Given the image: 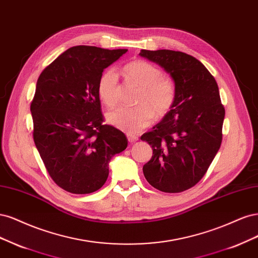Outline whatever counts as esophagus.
Here are the masks:
<instances>
[{
    "label": "esophagus",
    "instance_id": "esophagus-1",
    "mask_svg": "<svg viewBox=\"0 0 258 258\" xmlns=\"http://www.w3.org/2000/svg\"><path fill=\"white\" fill-rule=\"evenodd\" d=\"M126 136H127V140L130 141L131 144L135 143V141H137V140H138V137H137L136 135H133V134H127Z\"/></svg>",
    "mask_w": 258,
    "mask_h": 258
}]
</instances>
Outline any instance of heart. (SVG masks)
Returning a JSON list of instances; mask_svg holds the SVG:
<instances>
[{"label":"heart","mask_w":258,"mask_h":258,"mask_svg":"<svg viewBox=\"0 0 258 258\" xmlns=\"http://www.w3.org/2000/svg\"><path fill=\"white\" fill-rule=\"evenodd\" d=\"M123 75L127 84L140 89L136 97V107H121L107 114L111 125L128 134H135L146 128L157 118L169 113L176 102L177 89L174 81L163 74L156 65L146 60H134L123 68ZM98 95L109 108L120 102L121 87L117 73L108 70L98 82Z\"/></svg>","instance_id":"1"}]
</instances>
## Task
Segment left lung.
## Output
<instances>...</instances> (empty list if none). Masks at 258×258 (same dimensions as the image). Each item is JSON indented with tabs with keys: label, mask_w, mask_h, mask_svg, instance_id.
Here are the masks:
<instances>
[{
	"label": "left lung",
	"mask_w": 258,
	"mask_h": 258,
	"mask_svg": "<svg viewBox=\"0 0 258 258\" xmlns=\"http://www.w3.org/2000/svg\"><path fill=\"white\" fill-rule=\"evenodd\" d=\"M139 54L169 73L177 89L169 113L141 136L153 150L144 165L145 178L162 192H183L203 179L221 147L225 108L219 87L192 55L166 49Z\"/></svg>",
	"instance_id": "obj_1"
}]
</instances>
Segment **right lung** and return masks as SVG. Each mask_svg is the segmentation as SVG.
<instances>
[{"instance_id": "1", "label": "right lung", "mask_w": 258, "mask_h": 258, "mask_svg": "<svg viewBox=\"0 0 258 258\" xmlns=\"http://www.w3.org/2000/svg\"><path fill=\"white\" fill-rule=\"evenodd\" d=\"M127 49L75 46L39 75L31 103L33 139L49 176L73 194H90L108 178L111 157L125 150L124 133L104 124L98 82Z\"/></svg>"}]
</instances>
